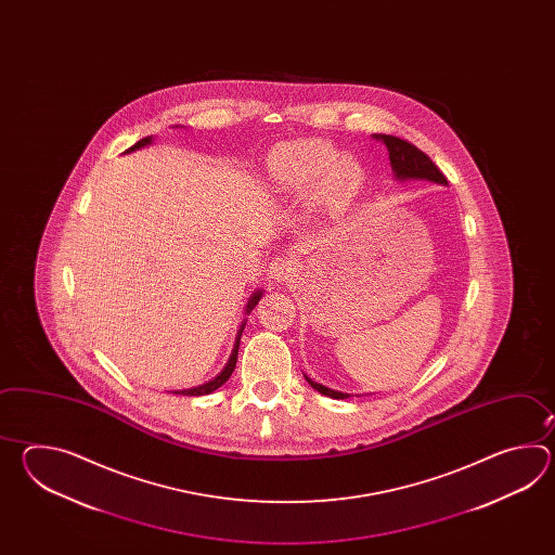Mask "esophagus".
I'll list each match as a JSON object with an SVG mask.
<instances>
[{
	"label": "esophagus",
	"instance_id": "1",
	"mask_svg": "<svg viewBox=\"0 0 555 555\" xmlns=\"http://www.w3.org/2000/svg\"><path fill=\"white\" fill-rule=\"evenodd\" d=\"M295 270V260L294 258H289V256H280V258H275V260L270 263V273H272L273 280L275 282H283V280H287Z\"/></svg>",
	"mask_w": 555,
	"mask_h": 555
}]
</instances>
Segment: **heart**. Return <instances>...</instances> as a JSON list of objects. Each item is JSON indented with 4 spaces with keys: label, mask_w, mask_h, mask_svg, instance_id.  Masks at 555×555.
I'll use <instances>...</instances> for the list:
<instances>
[{
    "label": "heart",
    "mask_w": 555,
    "mask_h": 555,
    "mask_svg": "<svg viewBox=\"0 0 555 555\" xmlns=\"http://www.w3.org/2000/svg\"><path fill=\"white\" fill-rule=\"evenodd\" d=\"M273 182L295 196L318 192L333 206H347L363 186L361 165L337 146L319 139L285 142L270 163Z\"/></svg>",
    "instance_id": "heart-1"
}]
</instances>
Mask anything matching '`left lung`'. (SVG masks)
I'll return each mask as SVG.
<instances>
[{
    "instance_id": "1",
    "label": "left lung",
    "mask_w": 555,
    "mask_h": 555,
    "mask_svg": "<svg viewBox=\"0 0 555 555\" xmlns=\"http://www.w3.org/2000/svg\"><path fill=\"white\" fill-rule=\"evenodd\" d=\"M375 137H377V141L385 142V146L389 151L390 166H392L395 178H399V180H413L414 178V180H430L437 184H447V177L440 172V168L414 144L399 139V137H390V134H375ZM306 378L313 389L319 390L325 397H331V399H349L351 397L347 392L327 389L315 380Z\"/></svg>"
}]
</instances>
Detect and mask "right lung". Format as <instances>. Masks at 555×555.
<instances>
[{"label":"right lung","instance_id":"right-lung-1","mask_svg":"<svg viewBox=\"0 0 555 555\" xmlns=\"http://www.w3.org/2000/svg\"><path fill=\"white\" fill-rule=\"evenodd\" d=\"M153 142V137H144L141 141L137 142V144H132L127 153H132V151H137V149H142V146H146V144H151ZM261 295L263 292L258 289V292H254V295L249 297L248 306H246V313H249L254 307L258 306V301L261 299ZM246 327V321L240 325V330H237L236 343H234V349H232V354H230V359H228V363H225L224 369L212 378V380H208V383H204L201 387H194V389L186 390H177V395H186V397H202V395H210L216 389H220L222 385H224L225 380L230 378V375L234 373V369H236L237 361V347H240V337H242V331Z\"/></svg>","mask_w":555,"mask_h":555}]
</instances>
